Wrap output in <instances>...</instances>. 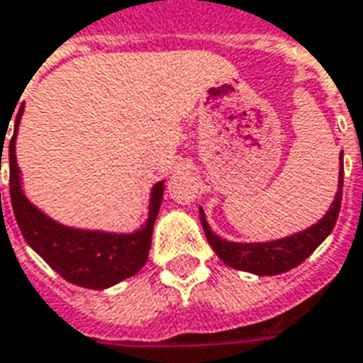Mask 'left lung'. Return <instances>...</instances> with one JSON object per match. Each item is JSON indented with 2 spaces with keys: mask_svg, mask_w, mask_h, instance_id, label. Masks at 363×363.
I'll return each instance as SVG.
<instances>
[{
  "mask_svg": "<svg viewBox=\"0 0 363 363\" xmlns=\"http://www.w3.org/2000/svg\"><path fill=\"white\" fill-rule=\"evenodd\" d=\"M344 155L340 153V171H338V190L334 194L330 208L326 210L316 224L308 225L301 232L289 234L285 238L269 240V242H230L218 235L210 224H208L206 214L202 206L199 208L200 224L204 228L208 243L216 252L220 259L224 261L228 267L240 271H247L259 277L267 275H281L285 271H291L296 265H301L311 253L328 238L338 214H340L342 204V182H344Z\"/></svg>",
  "mask_w": 363,
  "mask_h": 363,
  "instance_id": "8db88e82",
  "label": "left lung"
}]
</instances>
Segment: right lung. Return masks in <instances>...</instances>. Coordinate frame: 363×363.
Instances as JSON below:
<instances>
[{
  "instance_id": "obj_1",
  "label": "right lung",
  "mask_w": 363,
  "mask_h": 363,
  "mask_svg": "<svg viewBox=\"0 0 363 363\" xmlns=\"http://www.w3.org/2000/svg\"><path fill=\"white\" fill-rule=\"evenodd\" d=\"M25 104L15 116L13 135L9 141V192L19 230L33 252L40 255L68 283L102 291L133 277L149 257L153 225L163 202L164 181L153 184L149 194L145 224L133 232H106L74 228L58 222L27 199L23 190L21 169L15 157V141ZM1 143H5L1 138ZM4 147L0 149V164ZM1 171V167H0Z\"/></svg>"
}]
</instances>
